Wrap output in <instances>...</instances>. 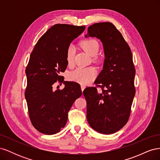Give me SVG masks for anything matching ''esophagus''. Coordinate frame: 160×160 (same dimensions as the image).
<instances>
[{
    "instance_id": "1",
    "label": "esophagus",
    "mask_w": 160,
    "mask_h": 160,
    "mask_svg": "<svg viewBox=\"0 0 160 160\" xmlns=\"http://www.w3.org/2000/svg\"><path fill=\"white\" fill-rule=\"evenodd\" d=\"M85 88H86V86H85V85H83V84L81 85V91H83V90L85 89Z\"/></svg>"
}]
</instances>
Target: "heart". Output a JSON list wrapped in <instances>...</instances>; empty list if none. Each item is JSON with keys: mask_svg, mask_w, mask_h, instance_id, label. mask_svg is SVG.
Instances as JSON below:
<instances>
[{"mask_svg": "<svg viewBox=\"0 0 160 160\" xmlns=\"http://www.w3.org/2000/svg\"><path fill=\"white\" fill-rule=\"evenodd\" d=\"M81 45L82 48L91 56L94 57V59L97 60L95 57L99 52V46L98 41L94 39L85 40L81 42ZM75 57V49L72 46H69L67 51L66 60L67 65L72 66L74 64ZM97 74L96 69L93 67H77L75 70L72 71L69 74V79L71 81L77 82L83 85L88 84L93 80Z\"/></svg>", "mask_w": 160, "mask_h": 160, "instance_id": "b5f03b06", "label": "heart"}]
</instances>
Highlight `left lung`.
<instances>
[{
	"label": "left lung",
	"instance_id": "1",
	"mask_svg": "<svg viewBox=\"0 0 160 160\" xmlns=\"http://www.w3.org/2000/svg\"><path fill=\"white\" fill-rule=\"evenodd\" d=\"M102 42L105 61L95 87L83 91L87 101V119L90 126L103 134L117 132L127 123L135 94V69L132 51L122 33L111 22L95 23L85 37ZM97 87L102 91L99 92Z\"/></svg>",
	"mask_w": 160,
	"mask_h": 160
}]
</instances>
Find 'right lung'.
<instances>
[{
    "instance_id": "add662e5",
    "label": "right lung",
    "mask_w": 160,
    "mask_h": 160,
    "mask_svg": "<svg viewBox=\"0 0 160 160\" xmlns=\"http://www.w3.org/2000/svg\"><path fill=\"white\" fill-rule=\"evenodd\" d=\"M85 29V26L56 24L38 39L31 52L25 70V95L31 122L42 133L59 132L66 125L72 105L82 95L78 83L64 81L59 74L67 67L70 43ZM57 80L65 83L64 89L53 90Z\"/></svg>"
}]
</instances>
